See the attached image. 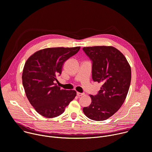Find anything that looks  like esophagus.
Masks as SVG:
<instances>
[{"label": "esophagus", "mask_w": 152, "mask_h": 152, "mask_svg": "<svg viewBox=\"0 0 152 152\" xmlns=\"http://www.w3.org/2000/svg\"><path fill=\"white\" fill-rule=\"evenodd\" d=\"M84 95V94H83V93L77 92V95L78 96H82V95Z\"/></svg>", "instance_id": "1"}]
</instances>
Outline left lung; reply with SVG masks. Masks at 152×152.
I'll list each match as a JSON object with an SVG mask.
<instances>
[{"mask_svg":"<svg viewBox=\"0 0 152 152\" xmlns=\"http://www.w3.org/2000/svg\"><path fill=\"white\" fill-rule=\"evenodd\" d=\"M92 61V77L103 83L95 95H90L91 104L83 109L90 119L102 121L113 116L122 106L129 91L131 67L124 54L113 46L83 48Z\"/></svg>","mask_w":152,"mask_h":152,"instance_id":"1","label":"left lung"}]
</instances>
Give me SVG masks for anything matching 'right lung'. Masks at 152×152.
<instances>
[{
	"label": "right lung",
	"mask_w": 152,
	"mask_h": 152,
	"mask_svg": "<svg viewBox=\"0 0 152 152\" xmlns=\"http://www.w3.org/2000/svg\"><path fill=\"white\" fill-rule=\"evenodd\" d=\"M80 46L41 49L26 61L22 75L26 96L36 111L46 118L61 115L76 95L74 90L61 89L55 83L64 62Z\"/></svg>",
	"instance_id": "add662e5"
}]
</instances>
